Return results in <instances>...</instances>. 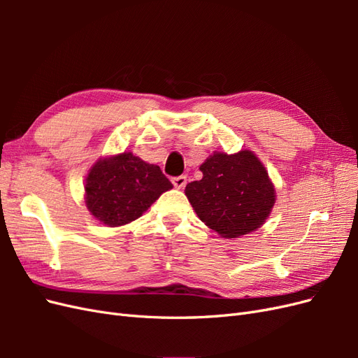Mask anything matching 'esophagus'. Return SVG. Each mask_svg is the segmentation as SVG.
I'll return each instance as SVG.
<instances>
[{"mask_svg": "<svg viewBox=\"0 0 358 358\" xmlns=\"http://www.w3.org/2000/svg\"><path fill=\"white\" fill-rule=\"evenodd\" d=\"M171 182H173V185H175V188L182 189L183 187L187 185V178L185 176H178V178H173Z\"/></svg>", "mask_w": 358, "mask_h": 358, "instance_id": "34e87169", "label": "esophagus"}]
</instances>
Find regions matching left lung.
Returning a JSON list of instances; mask_svg holds the SVG:
<instances>
[{
  "instance_id": "8db88e82",
  "label": "left lung",
  "mask_w": 358,
  "mask_h": 358,
  "mask_svg": "<svg viewBox=\"0 0 358 358\" xmlns=\"http://www.w3.org/2000/svg\"><path fill=\"white\" fill-rule=\"evenodd\" d=\"M203 178L188 183L185 196L199 218L227 239L262 227L275 204V187L252 150L213 152L200 166Z\"/></svg>"
}]
</instances>
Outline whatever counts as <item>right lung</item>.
<instances>
[{"instance_id":"add662e5","label":"right lung","mask_w":358,"mask_h":358,"mask_svg":"<svg viewBox=\"0 0 358 358\" xmlns=\"http://www.w3.org/2000/svg\"><path fill=\"white\" fill-rule=\"evenodd\" d=\"M171 182L133 152L100 158L85 179V203L94 218L119 227L140 218Z\"/></svg>"}]
</instances>
